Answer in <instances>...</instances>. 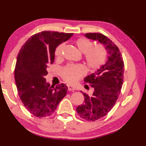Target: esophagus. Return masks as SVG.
<instances>
[{
    "mask_svg": "<svg viewBox=\"0 0 146 146\" xmlns=\"http://www.w3.org/2000/svg\"><path fill=\"white\" fill-rule=\"evenodd\" d=\"M67 88H68V90L69 91H74L75 90V87H73V86H71V85H67Z\"/></svg>",
    "mask_w": 146,
    "mask_h": 146,
    "instance_id": "esophagus-1",
    "label": "esophagus"
}]
</instances>
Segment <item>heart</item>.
<instances>
[{
    "label": "heart",
    "instance_id": "obj_1",
    "mask_svg": "<svg viewBox=\"0 0 146 146\" xmlns=\"http://www.w3.org/2000/svg\"><path fill=\"white\" fill-rule=\"evenodd\" d=\"M75 44L80 52L84 53V58L87 66L91 70L99 69L105 63L107 52L102 44L93 46V42L89 39L80 38L75 42ZM64 44H61L55 48L56 58H61L63 55ZM86 74V69L83 65H70L63 68L61 72L62 78L67 83L74 84Z\"/></svg>",
    "mask_w": 146,
    "mask_h": 146
}]
</instances>
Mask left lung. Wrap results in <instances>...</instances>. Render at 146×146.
Wrapping results in <instances>:
<instances>
[{
    "instance_id": "8db88e82",
    "label": "left lung",
    "mask_w": 146,
    "mask_h": 146,
    "mask_svg": "<svg viewBox=\"0 0 146 146\" xmlns=\"http://www.w3.org/2000/svg\"><path fill=\"white\" fill-rule=\"evenodd\" d=\"M87 38L98 40L106 47L108 53L105 64L84 79L94 89L91 96L83 93L85 101L77 108L81 118L95 121L106 116L114 106L121 92L124 79V64L118 47L108 37L100 33H87ZM89 88L88 85H85Z\"/></svg>"
}]
</instances>
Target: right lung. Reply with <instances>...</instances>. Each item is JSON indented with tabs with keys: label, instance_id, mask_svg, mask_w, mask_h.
I'll return each instance as SVG.
<instances>
[{
	"label": "right lung",
	"instance_id": "right-lung-1",
	"mask_svg": "<svg viewBox=\"0 0 146 146\" xmlns=\"http://www.w3.org/2000/svg\"><path fill=\"white\" fill-rule=\"evenodd\" d=\"M73 34L43 31L33 35L18 54L14 79L18 95L25 108L38 118L50 116L66 95L67 87L55 88L46 81L47 67L55 59V50Z\"/></svg>",
	"mask_w": 146,
	"mask_h": 146
}]
</instances>
